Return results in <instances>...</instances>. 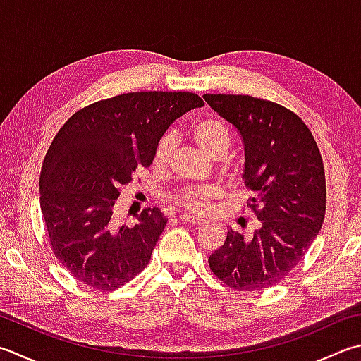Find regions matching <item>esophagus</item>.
Masks as SVG:
<instances>
[{"label":"esophagus","mask_w":361,"mask_h":361,"mask_svg":"<svg viewBox=\"0 0 361 361\" xmlns=\"http://www.w3.org/2000/svg\"><path fill=\"white\" fill-rule=\"evenodd\" d=\"M179 219H180L183 223H187V224H202V223H204L202 220H200V219H198V216H193V215H185V214L179 215Z\"/></svg>","instance_id":"obj_1"}]
</instances>
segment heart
Returning a JSON list of instances; mask_svg holds the SVG:
<instances>
[{
  "label": "heart",
  "instance_id": "1",
  "mask_svg": "<svg viewBox=\"0 0 361 361\" xmlns=\"http://www.w3.org/2000/svg\"><path fill=\"white\" fill-rule=\"evenodd\" d=\"M192 138L204 154L212 159H221L231 146V132L224 122L216 118H204L196 121L192 127ZM174 147L173 133L163 137L155 151V163L163 165L166 163ZM216 196L214 187H196L182 188L173 196V202L190 212L202 214L209 209V201Z\"/></svg>",
  "mask_w": 361,
  "mask_h": 361
}]
</instances>
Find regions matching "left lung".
<instances>
[{
  "mask_svg": "<svg viewBox=\"0 0 361 361\" xmlns=\"http://www.w3.org/2000/svg\"><path fill=\"white\" fill-rule=\"evenodd\" d=\"M204 100L233 124L243 141L245 185L261 228L245 239L228 229L209 257L219 280L237 290H262L286 276L316 239L325 216L322 157L295 113L251 96L206 94Z\"/></svg>",
  "mask_w": 361,
  "mask_h": 361,
  "instance_id": "8db88e82",
  "label": "left lung"
}]
</instances>
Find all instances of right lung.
<instances>
[{"label":"right lung","instance_id":"add662e5","mask_svg":"<svg viewBox=\"0 0 361 361\" xmlns=\"http://www.w3.org/2000/svg\"><path fill=\"white\" fill-rule=\"evenodd\" d=\"M204 106L193 92H128L83 108L61 127L40 173V210L54 256L86 286L113 290L151 259L168 219L159 207L119 224V188L152 165L163 133Z\"/></svg>","mask_w":361,"mask_h":361}]
</instances>
